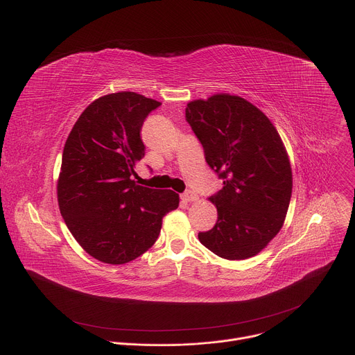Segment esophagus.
<instances>
[{
	"label": "esophagus",
	"mask_w": 355,
	"mask_h": 355,
	"mask_svg": "<svg viewBox=\"0 0 355 355\" xmlns=\"http://www.w3.org/2000/svg\"><path fill=\"white\" fill-rule=\"evenodd\" d=\"M181 199L185 200V202H192V200H196L198 199V195L192 191H185L182 195H181Z\"/></svg>",
	"instance_id": "1"
}]
</instances>
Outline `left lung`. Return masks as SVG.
I'll use <instances>...</instances> for the list:
<instances>
[{
    "label": "left lung",
    "mask_w": 355,
    "mask_h": 355,
    "mask_svg": "<svg viewBox=\"0 0 355 355\" xmlns=\"http://www.w3.org/2000/svg\"><path fill=\"white\" fill-rule=\"evenodd\" d=\"M185 119L208 166L223 180L209 198L216 225L198 233L199 241L226 260L259 254L281 230L292 193L291 164L277 129L257 107L229 94L191 101Z\"/></svg>",
    "instance_id": "1"
}]
</instances>
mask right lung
<instances>
[{
	"instance_id": "obj_1",
	"label": "right lung",
	"mask_w": 355,
	"mask_h": 355,
	"mask_svg": "<svg viewBox=\"0 0 355 355\" xmlns=\"http://www.w3.org/2000/svg\"><path fill=\"white\" fill-rule=\"evenodd\" d=\"M159 101L122 91L95 99L74 123L58 181L60 214L78 244L107 264L129 263L153 245L166 214L178 208L171 189L137 185L144 157L140 130Z\"/></svg>"
}]
</instances>
